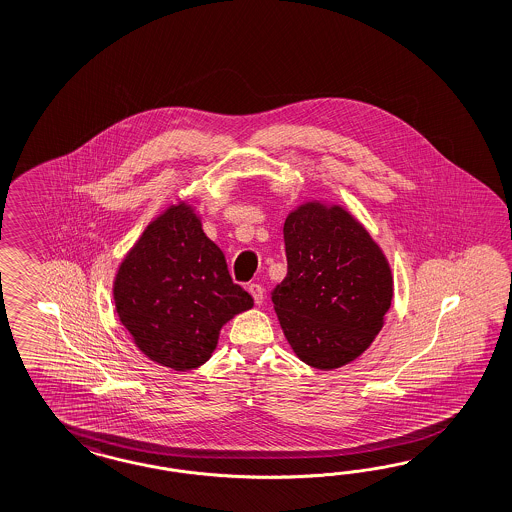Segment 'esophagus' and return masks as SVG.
<instances>
[{
  "label": "esophagus",
  "mask_w": 512,
  "mask_h": 512,
  "mask_svg": "<svg viewBox=\"0 0 512 512\" xmlns=\"http://www.w3.org/2000/svg\"><path fill=\"white\" fill-rule=\"evenodd\" d=\"M248 292L253 296V302H255V304H263L264 289L259 283H249Z\"/></svg>",
  "instance_id": "esophagus-1"
}]
</instances>
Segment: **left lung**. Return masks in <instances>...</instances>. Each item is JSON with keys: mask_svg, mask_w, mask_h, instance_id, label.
Wrapping results in <instances>:
<instances>
[{"mask_svg": "<svg viewBox=\"0 0 512 512\" xmlns=\"http://www.w3.org/2000/svg\"><path fill=\"white\" fill-rule=\"evenodd\" d=\"M287 276L272 291L279 324L300 360L337 369L384 326L393 298L386 257L345 208L307 203L283 225Z\"/></svg>", "mask_w": 512, "mask_h": 512, "instance_id": "8db88e82", "label": "left lung"}]
</instances>
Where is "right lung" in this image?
Returning a JSON list of instances; mask_svg holds the SVG:
<instances>
[{"label":"right lung","mask_w":512,"mask_h":512,"mask_svg":"<svg viewBox=\"0 0 512 512\" xmlns=\"http://www.w3.org/2000/svg\"><path fill=\"white\" fill-rule=\"evenodd\" d=\"M119 318L139 350L175 371L212 356L221 326L253 305L221 251L184 203L143 231L113 285Z\"/></svg>","instance_id":"obj_1"}]
</instances>
